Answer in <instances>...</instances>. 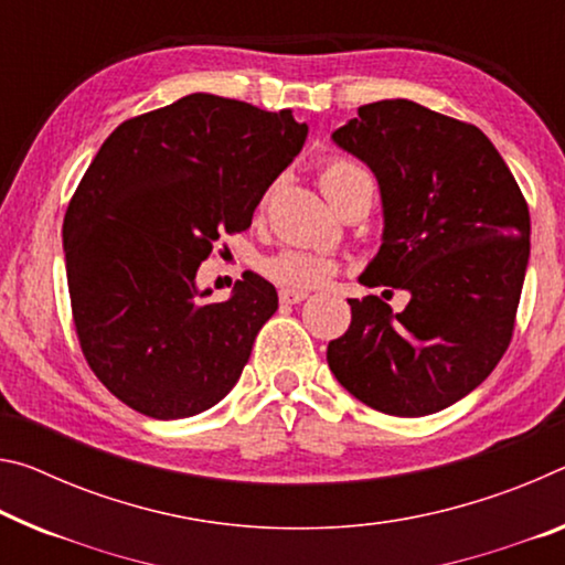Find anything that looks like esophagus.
<instances>
[{
	"mask_svg": "<svg viewBox=\"0 0 565 565\" xmlns=\"http://www.w3.org/2000/svg\"><path fill=\"white\" fill-rule=\"evenodd\" d=\"M307 297H309V294L301 291V289H281L279 291L281 303H301Z\"/></svg>",
	"mask_w": 565,
	"mask_h": 565,
	"instance_id": "1",
	"label": "esophagus"
}]
</instances>
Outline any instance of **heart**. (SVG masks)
<instances>
[{
    "instance_id": "b5f03b06",
    "label": "heart",
    "mask_w": 565,
    "mask_h": 565,
    "mask_svg": "<svg viewBox=\"0 0 565 565\" xmlns=\"http://www.w3.org/2000/svg\"><path fill=\"white\" fill-rule=\"evenodd\" d=\"M364 170L347 158H329L321 166V188L331 195L339 185ZM264 274L276 284L291 286V289H317L337 274L334 258L309 248H284L279 254L268 256L264 262Z\"/></svg>"
}]
</instances>
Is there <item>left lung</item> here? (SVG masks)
<instances>
[{
	"instance_id": "1",
	"label": "left lung",
	"mask_w": 565,
	"mask_h": 565,
	"mask_svg": "<svg viewBox=\"0 0 565 565\" xmlns=\"http://www.w3.org/2000/svg\"><path fill=\"white\" fill-rule=\"evenodd\" d=\"M331 140L380 183L382 246L360 281L405 289L409 303L395 315L380 297L349 299L329 370L384 415H433L505 354L531 256L527 203L486 132L412 100L362 105Z\"/></svg>"
}]
</instances>
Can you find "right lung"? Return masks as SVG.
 I'll list each match as a JSON object with an SVG mask.
<instances>
[{"label":"right lung","instance_id":"right-lung-1","mask_svg":"<svg viewBox=\"0 0 565 565\" xmlns=\"http://www.w3.org/2000/svg\"><path fill=\"white\" fill-rule=\"evenodd\" d=\"M307 132L291 110L193 93L97 150L62 223L70 301L89 370L140 415L193 417L234 390L279 297L246 271L211 303L195 274L250 226Z\"/></svg>","mask_w":565,"mask_h":565}]
</instances>
